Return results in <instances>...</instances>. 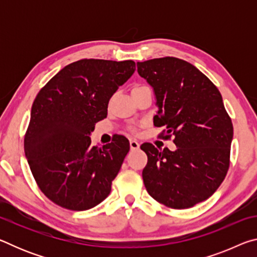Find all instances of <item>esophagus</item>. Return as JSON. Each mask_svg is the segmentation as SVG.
I'll use <instances>...</instances> for the list:
<instances>
[{"label":"esophagus","instance_id":"obj_1","mask_svg":"<svg viewBox=\"0 0 257 257\" xmlns=\"http://www.w3.org/2000/svg\"><path fill=\"white\" fill-rule=\"evenodd\" d=\"M130 149H132V151L138 150L139 149V143L137 141H135V139H130Z\"/></svg>","mask_w":257,"mask_h":257}]
</instances>
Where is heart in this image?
<instances>
[{"instance_id":"obj_1","label":"heart","mask_w":257,"mask_h":257,"mask_svg":"<svg viewBox=\"0 0 257 257\" xmlns=\"http://www.w3.org/2000/svg\"><path fill=\"white\" fill-rule=\"evenodd\" d=\"M141 88H146V86H136V87H134L133 90H135V89H141Z\"/></svg>"}]
</instances>
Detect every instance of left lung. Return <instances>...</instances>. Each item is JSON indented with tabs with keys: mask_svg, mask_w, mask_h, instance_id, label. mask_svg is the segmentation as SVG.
Returning <instances> with one entry per match:
<instances>
[{
	"mask_svg": "<svg viewBox=\"0 0 257 257\" xmlns=\"http://www.w3.org/2000/svg\"><path fill=\"white\" fill-rule=\"evenodd\" d=\"M139 76L154 88L160 137L177 146L160 151L145 143L146 190L163 205L181 210L214 194L230 165L233 125L216 86L196 67L173 56L137 62Z\"/></svg>",
	"mask_w": 257,
	"mask_h": 257,
	"instance_id": "obj_1",
	"label": "left lung"
}]
</instances>
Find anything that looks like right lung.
<instances>
[{
  "mask_svg": "<svg viewBox=\"0 0 257 257\" xmlns=\"http://www.w3.org/2000/svg\"><path fill=\"white\" fill-rule=\"evenodd\" d=\"M135 70L133 60L82 59L64 67L38 92L25 154L38 188L56 205L85 211L110 194L129 142L116 136L97 147L89 134L106 118L111 96Z\"/></svg>",
  "mask_w": 257,
  "mask_h": 257,
  "instance_id": "right-lung-1",
  "label": "right lung"
}]
</instances>
